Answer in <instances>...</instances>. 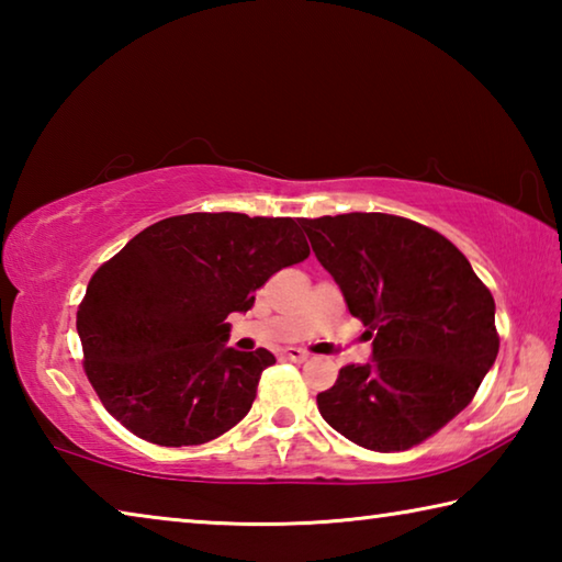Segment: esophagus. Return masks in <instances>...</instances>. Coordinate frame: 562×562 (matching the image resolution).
Segmentation results:
<instances>
[{"mask_svg":"<svg viewBox=\"0 0 562 562\" xmlns=\"http://www.w3.org/2000/svg\"><path fill=\"white\" fill-rule=\"evenodd\" d=\"M282 357L290 359V361H307L310 351H304L300 347H290V349H282Z\"/></svg>","mask_w":562,"mask_h":562,"instance_id":"34e87169","label":"esophagus"}]
</instances>
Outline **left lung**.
I'll list each match as a JSON object with an SVG mask.
<instances>
[{
	"label": "left lung",
	"mask_w": 562,
	"mask_h": 562,
	"mask_svg": "<svg viewBox=\"0 0 562 562\" xmlns=\"http://www.w3.org/2000/svg\"><path fill=\"white\" fill-rule=\"evenodd\" d=\"M312 250L374 359L317 394L331 429L372 451H406L461 414L498 355L496 302L451 240L408 217H300Z\"/></svg>",
	"instance_id": "left-lung-1"
}]
</instances>
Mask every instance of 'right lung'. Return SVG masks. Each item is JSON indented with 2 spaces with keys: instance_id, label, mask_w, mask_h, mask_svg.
I'll list each match as a JSON object with an SVG mask.
<instances>
[{
  "instance_id": "add662e5",
  "label": "right lung",
  "mask_w": 562,
  "mask_h": 562,
  "mask_svg": "<svg viewBox=\"0 0 562 562\" xmlns=\"http://www.w3.org/2000/svg\"><path fill=\"white\" fill-rule=\"evenodd\" d=\"M307 255L292 217L188 213L140 231L93 272L76 312L83 372L106 412L158 446L231 431L274 357L225 347V319Z\"/></svg>"
}]
</instances>
